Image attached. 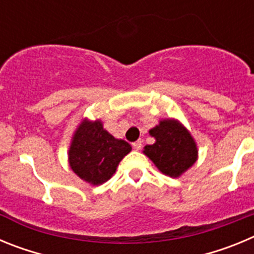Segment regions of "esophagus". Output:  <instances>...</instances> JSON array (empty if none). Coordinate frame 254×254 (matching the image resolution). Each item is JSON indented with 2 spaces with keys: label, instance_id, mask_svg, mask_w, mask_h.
Returning <instances> with one entry per match:
<instances>
[{
  "label": "esophagus",
  "instance_id": "esophagus-1",
  "mask_svg": "<svg viewBox=\"0 0 254 254\" xmlns=\"http://www.w3.org/2000/svg\"><path fill=\"white\" fill-rule=\"evenodd\" d=\"M132 146H133L134 150H141V147H142V141L141 140L136 141V142L132 143Z\"/></svg>",
  "mask_w": 254,
  "mask_h": 254
}]
</instances>
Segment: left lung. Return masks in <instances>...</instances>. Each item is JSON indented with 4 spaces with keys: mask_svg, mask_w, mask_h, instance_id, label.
I'll return each mask as SVG.
<instances>
[{
    "mask_svg": "<svg viewBox=\"0 0 254 254\" xmlns=\"http://www.w3.org/2000/svg\"><path fill=\"white\" fill-rule=\"evenodd\" d=\"M149 133L155 142L143 147V154L165 176L178 178L198 159L196 141L176 118L161 120Z\"/></svg>",
    "mask_w": 254,
    "mask_h": 254,
    "instance_id": "8db88e82",
    "label": "left lung"
}]
</instances>
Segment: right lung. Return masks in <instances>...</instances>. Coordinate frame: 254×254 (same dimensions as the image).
I'll return each instance as SVG.
<instances>
[{"mask_svg": "<svg viewBox=\"0 0 254 254\" xmlns=\"http://www.w3.org/2000/svg\"><path fill=\"white\" fill-rule=\"evenodd\" d=\"M131 150L128 142L112 136L102 121L84 118L69 143V168L89 185H103L113 177L118 164Z\"/></svg>", "mask_w": 254, "mask_h": 254, "instance_id": "right-lung-1", "label": "right lung"}]
</instances>
